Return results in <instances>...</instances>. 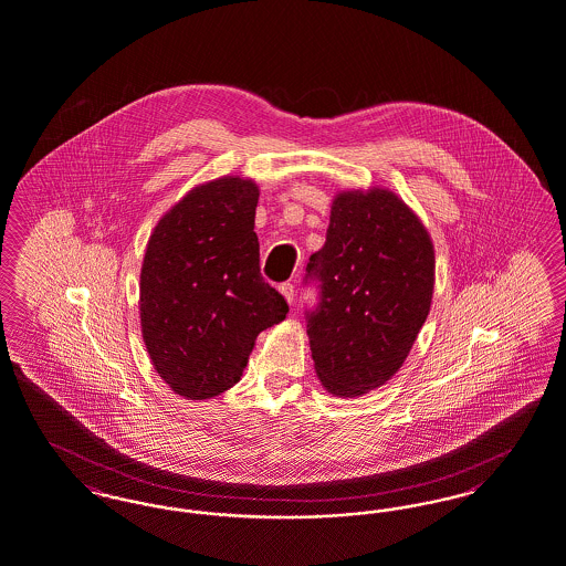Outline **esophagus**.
<instances>
[{"label":"esophagus","instance_id":"obj_1","mask_svg":"<svg viewBox=\"0 0 566 566\" xmlns=\"http://www.w3.org/2000/svg\"><path fill=\"white\" fill-rule=\"evenodd\" d=\"M282 296L289 301V303H293L294 301V286L291 282H284V284H280V289H277Z\"/></svg>","mask_w":566,"mask_h":566}]
</instances>
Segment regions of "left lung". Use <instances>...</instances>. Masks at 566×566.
<instances>
[{"label":"left lung","mask_w":566,"mask_h":566,"mask_svg":"<svg viewBox=\"0 0 566 566\" xmlns=\"http://www.w3.org/2000/svg\"><path fill=\"white\" fill-rule=\"evenodd\" d=\"M436 256L428 227L384 187L339 191L307 275L322 282L307 337L317 379L337 398L387 384L430 314Z\"/></svg>","instance_id":"left-lung-1"}]
</instances>
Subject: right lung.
Masks as SVG:
<instances>
[{
    "instance_id": "obj_1",
    "label": "right lung",
    "mask_w": 566,
    "mask_h": 566,
    "mask_svg": "<svg viewBox=\"0 0 566 566\" xmlns=\"http://www.w3.org/2000/svg\"><path fill=\"white\" fill-rule=\"evenodd\" d=\"M259 185L200 182L154 227L138 284L140 333L161 381L208 400L240 381L254 339L289 305L259 268Z\"/></svg>"
}]
</instances>
